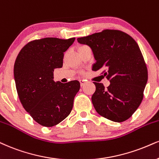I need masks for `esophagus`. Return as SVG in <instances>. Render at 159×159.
Listing matches in <instances>:
<instances>
[{
  "mask_svg": "<svg viewBox=\"0 0 159 159\" xmlns=\"http://www.w3.org/2000/svg\"><path fill=\"white\" fill-rule=\"evenodd\" d=\"M80 85H81V87H83V86L85 84L86 82H85V80H80Z\"/></svg>",
  "mask_w": 159,
  "mask_h": 159,
  "instance_id": "1",
  "label": "esophagus"
}]
</instances>
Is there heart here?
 I'll return each mask as SVG.
<instances>
[{
	"mask_svg": "<svg viewBox=\"0 0 159 159\" xmlns=\"http://www.w3.org/2000/svg\"><path fill=\"white\" fill-rule=\"evenodd\" d=\"M85 47H87V46H80V47H79V48H78V50H79V49H81V48H85Z\"/></svg>",
	"mask_w": 159,
	"mask_h": 159,
	"instance_id": "obj_1",
	"label": "heart"
}]
</instances>
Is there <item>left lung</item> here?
Instances as JSON below:
<instances>
[{"instance_id": "left-lung-1", "label": "left lung", "mask_w": 159, "mask_h": 159, "mask_svg": "<svg viewBox=\"0 0 159 159\" xmlns=\"http://www.w3.org/2000/svg\"><path fill=\"white\" fill-rule=\"evenodd\" d=\"M91 48L96 62L92 70H102L110 85L94 82L91 97L97 112L115 122L126 121L142 102L148 82V68L134 39L119 30L105 29L77 38ZM102 75V76H103Z\"/></svg>"}]
</instances>
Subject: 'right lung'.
Wrapping results in <instances>:
<instances>
[{"instance_id": "right-lung-1", "label": "right lung", "mask_w": 159, "mask_h": 159, "mask_svg": "<svg viewBox=\"0 0 159 159\" xmlns=\"http://www.w3.org/2000/svg\"><path fill=\"white\" fill-rule=\"evenodd\" d=\"M75 38H46L31 41L19 52L14 76L20 101L33 119L43 126L57 125L70 114L79 91L77 80L54 81V70L62 67L64 52Z\"/></svg>"}]
</instances>
